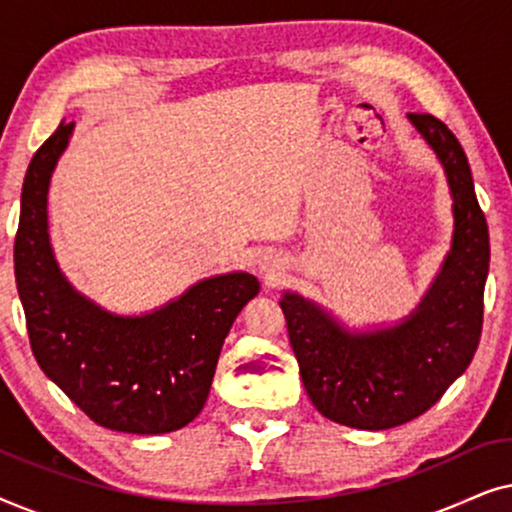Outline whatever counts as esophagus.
I'll use <instances>...</instances> for the list:
<instances>
[{
	"label": "esophagus",
	"mask_w": 512,
	"mask_h": 512,
	"mask_svg": "<svg viewBox=\"0 0 512 512\" xmlns=\"http://www.w3.org/2000/svg\"><path fill=\"white\" fill-rule=\"evenodd\" d=\"M261 270H263V272H265V275H268V277L272 275V268H270V265H268V263H263V268H261Z\"/></svg>",
	"instance_id": "1"
}]
</instances>
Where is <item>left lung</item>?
Returning <instances> with one entry per match:
<instances>
[{
    "label": "left lung",
    "mask_w": 512,
    "mask_h": 512,
    "mask_svg": "<svg viewBox=\"0 0 512 512\" xmlns=\"http://www.w3.org/2000/svg\"><path fill=\"white\" fill-rule=\"evenodd\" d=\"M408 118L443 165L454 212L452 249L422 303L401 324L349 333L298 293L279 300L312 405L363 431L394 429L429 410L468 368L482 333L489 233L471 167L443 121Z\"/></svg>",
    "instance_id": "8db88e82"
}]
</instances>
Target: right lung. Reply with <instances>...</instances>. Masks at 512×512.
<instances>
[{
  "mask_svg": "<svg viewBox=\"0 0 512 512\" xmlns=\"http://www.w3.org/2000/svg\"><path fill=\"white\" fill-rule=\"evenodd\" d=\"M74 123L39 146L27 167L13 265L32 354L95 424L158 436L200 415L223 340L261 291L249 272L193 284L142 317H121L81 296L55 263L48 237V184Z\"/></svg>",
  "mask_w": 512,
  "mask_h": 512,
  "instance_id": "right-lung-1",
  "label": "right lung"
}]
</instances>
